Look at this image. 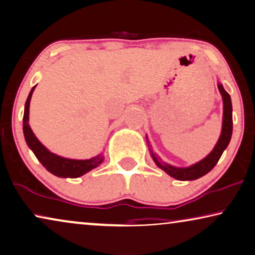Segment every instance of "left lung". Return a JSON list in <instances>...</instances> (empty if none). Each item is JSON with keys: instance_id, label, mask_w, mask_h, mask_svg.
Returning a JSON list of instances; mask_svg holds the SVG:
<instances>
[{"instance_id": "1", "label": "left lung", "mask_w": 255, "mask_h": 255, "mask_svg": "<svg viewBox=\"0 0 255 255\" xmlns=\"http://www.w3.org/2000/svg\"><path fill=\"white\" fill-rule=\"evenodd\" d=\"M218 90H220L222 98H223L224 104V112H223V126H222V134L218 139L217 144L215 145L213 151L208 155L206 158L201 160V162L196 163L189 167H174L171 165L165 164L160 162L158 157L153 155L151 152V156L157 166L162 168L168 175L173 177L178 180H195L202 177V175L207 174L208 172L213 170L215 165L220 160L222 153L227 146L229 145L232 135V104L230 95L224 90L223 85L218 84ZM148 142V141H146Z\"/></svg>"}]
</instances>
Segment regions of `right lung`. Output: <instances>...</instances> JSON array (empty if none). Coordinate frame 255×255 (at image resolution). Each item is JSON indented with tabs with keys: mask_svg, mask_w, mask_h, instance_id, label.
I'll return each mask as SVG.
<instances>
[{
	"mask_svg": "<svg viewBox=\"0 0 255 255\" xmlns=\"http://www.w3.org/2000/svg\"><path fill=\"white\" fill-rule=\"evenodd\" d=\"M33 87L27 97L26 103H25V111L23 118V131L25 136V141L27 145L33 151L39 162H40L46 170L51 172L56 177L61 178H77L87 173L92 168L98 166L103 162V155H98L93 158L87 160H77V159H68L63 157L56 156L55 153L48 151L44 145L39 142V139L35 137L33 131L28 125V109H30V100L32 97V92L34 90Z\"/></svg>",
	"mask_w": 255,
	"mask_h": 255,
	"instance_id": "1",
	"label": "right lung"
}]
</instances>
